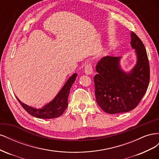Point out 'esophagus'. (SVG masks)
Instances as JSON below:
<instances>
[{
	"label": "esophagus",
	"mask_w": 159,
	"mask_h": 159,
	"mask_svg": "<svg viewBox=\"0 0 159 159\" xmlns=\"http://www.w3.org/2000/svg\"><path fill=\"white\" fill-rule=\"evenodd\" d=\"M85 74L86 75H90L91 74L93 71V69H92V66H91V64L88 63L86 64L85 66Z\"/></svg>",
	"instance_id": "obj_1"
}]
</instances>
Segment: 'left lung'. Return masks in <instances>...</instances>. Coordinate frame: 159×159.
I'll return each instance as SVG.
<instances>
[{
	"label": "left lung",
	"mask_w": 159,
	"mask_h": 159,
	"mask_svg": "<svg viewBox=\"0 0 159 159\" xmlns=\"http://www.w3.org/2000/svg\"><path fill=\"white\" fill-rule=\"evenodd\" d=\"M131 38V46L137 57L136 64L131 70L121 68V57L105 56L96 66V102L109 114L129 112L135 108L148 86L150 68L145 46L133 32Z\"/></svg>",
	"instance_id": "1"
}]
</instances>
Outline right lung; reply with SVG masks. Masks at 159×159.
<instances>
[{
	"mask_svg": "<svg viewBox=\"0 0 159 159\" xmlns=\"http://www.w3.org/2000/svg\"><path fill=\"white\" fill-rule=\"evenodd\" d=\"M78 74H74L67 80L59 93L50 102L41 108L32 107L21 102L16 96V99L22 107L32 116L39 119H53L58 117L63 114L68 105V96L71 87L74 83Z\"/></svg>",
	"mask_w": 159,
	"mask_h": 159,
	"instance_id": "add662e5",
	"label": "right lung"
}]
</instances>
